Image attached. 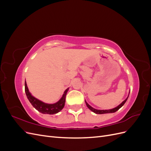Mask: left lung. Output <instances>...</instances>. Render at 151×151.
Returning a JSON list of instances; mask_svg holds the SVG:
<instances>
[{
    "mask_svg": "<svg viewBox=\"0 0 151 151\" xmlns=\"http://www.w3.org/2000/svg\"><path fill=\"white\" fill-rule=\"evenodd\" d=\"M128 98H129V96L127 97V98L125 99V100H124V101H123L120 105H118V106H116V108H113V109H106V110H99V109H94V108H93V107H91L90 105L87 103L86 101H85L86 102V105H87V106L88 107V108L90 109V110H91L92 111H93L94 113H96V114H104V113H115V112H116V111H118V109H119L121 107H122V106L123 104H124L125 103V102L127 101V99H128Z\"/></svg>",
    "mask_w": 151,
    "mask_h": 151,
    "instance_id": "left-lung-1",
    "label": "left lung"
}]
</instances>
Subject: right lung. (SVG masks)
I'll return each mask as SVG.
<instances>
[{
    "instance_id": "obj_1",
    "label": "right lung",
    "mask_w": 151,
    "mask_h": 151,
    "mask_svg": "<svg viewBox=\"0 0 151 151\" xmlns=\"http://www.w3.org/2000/svg\"><path fill=\"white\" fill-rule=\"evenodd\" d=\"M25 93L26 96L28 98V100L31 104L33 105V106L37 109L38 111L43 114H50V115H53V114L57 113L58 112L60 111L65 106V97L68 88H67L64 93H63L62 98L59 100L58 102L54 104H47L42 101H40L38 99L35 98L32 96L29 92L28 87H27L26 82L25 81Z\"/></svg>"
}]
</instances>
